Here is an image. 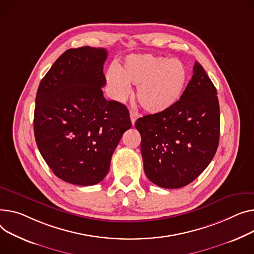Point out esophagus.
<instances>
[{
  "instance_id": "obj_1",
  "label": "esophagus",
  "mask_w": 254,
  "mask_h": 254,
  "mask_svg": "<svg viewBox=\"0 0 254 254\" xmlns=\"http://www.w3.org/2000/svg\"><path fill=\"white\" fill-rule=\"evenodd\" d=\"M129 116H130V122H131V125H132V126H134V123H136L137 118L139 117L138 112L133 111V110H130V111H129Z\"/></svg>"
}]
</instances>
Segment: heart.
Listing matches in <instances>:
<instances>
[{"mask_svg": "<svg viewBox=\"0 0 254 254\" xmlns=\"http://www.w3.org/2000/svg\"><path fill=\"white\" fill-rule=\"evenodd\" d=\"M106 80L114 95L123 99L137 86V98L143 109L157 114L175 106L188 81V70L179 60L150 54L127 56L118 67H110Z\"/></svg>", "mask_w": 254, "mask_h": 254, "instance_id": "heart-1", "label": "heart"}]
</instances>
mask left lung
<instances>
[{
    "label": "left lung",
    "mask_w": 254,
    "mask_h": 254,
    "mask_svg": "<svg viewBox=\"0 0 254 254\" xmlns=\"http://www.w3.org/2000/svg\"><path fill=\"white\" fill-rule=\"evenodd\" d=\"M216 89L195 62L179 102L164 112L136 122L147 178L159 187L178 189L192 183L212 160L219 140Z\"/></svg>",
    "instance_id": "8db88e82"
}]
</instances>
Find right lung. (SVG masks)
Segmentation results:
<instances>
[{
    "instance_id": "right-lung-1",
    "label": "right lung",
    "mask_w": 254,
    "mask_h": 254,
    "mask_svg": "<svg viewBox=\"0 0 254 254\" xmlns=\"http://www.w3.org/2000/svg\"><path fill=\"white\" fill-rule=\"evenodd\" d=\"M107 55L104 48L67 50L38 89L33 118L38 148L52 172L73 185L102 181L131 127L127 108L103 96Z\"/></svg>"
}]
</instances>
